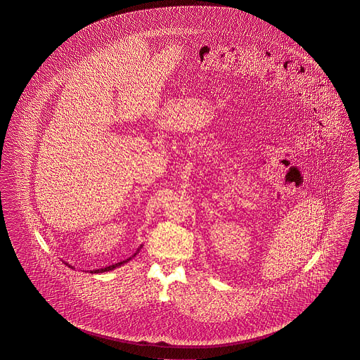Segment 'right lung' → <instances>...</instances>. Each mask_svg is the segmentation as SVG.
Listing matches in <instances>:
<instances>
[{
  "label": "right lung",
  "mask_w": 360,
  "mask_h": 360,
  "mask_svg": "<svg viewBox=\"0 0 360 360\" xmlns=\"http://www.w3.org/2000/svg\"><path fill=\"white\" fill-rule=\"evenodd\" d=\"M141 247L136 251V253L131 256V257H134L139 252H140V250H141ZM131 257H129V259H127V260H124V262H117V264H113V265H109V266H105V268H101V269H94V271H89L91 273H104V272H109V271H113V269H116V268H119V266H121V265H124L125 262H129V260H131ZM70 266V265H68Z\"/></svg>",
  "instance_id": "add662e5"
}]
</instances>
